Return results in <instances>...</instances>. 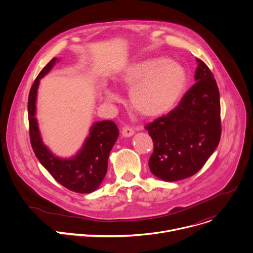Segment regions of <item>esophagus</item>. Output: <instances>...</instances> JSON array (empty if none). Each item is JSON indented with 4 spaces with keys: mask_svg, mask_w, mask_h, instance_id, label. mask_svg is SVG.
<instances>
[{
    "mask_svg": "<svg viewBox=\"0 0 253 253\" xmlns=\"http://www.w3.org/2000/svg\"><path fill=\"white\" fill-rule=\"evenodd\" d=\"M121 132H122V135H123L124 137H130V136H132V135L134 134L133 128H131V127H129V126L123 127Z\"/></svg>",
    "mask_w": 253,
    "mask_h": 253,
    "instance_id": "obj_1",
    "label": "esophagus"
}]
</instances>
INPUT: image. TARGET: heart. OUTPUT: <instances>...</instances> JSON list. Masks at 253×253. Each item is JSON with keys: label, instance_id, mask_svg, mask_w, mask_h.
Segmentation results:
<instances>
[{"label": "heart", "instance_id": "b5f03b06", "mask_svg": "<svg viewBox=\"0 0 253 253\" xmlns=\"http://www.w3.org/2000/svg\"><path fill=\"white\" fill-rule=\"evenodd\" d=\"M130 87L129 99L133 109L145 117L160 116L171 110L181 97L186 84L184 67L165 58H152L128 66L121 76ZM106 100L114 102L118 96L106 90Z\"/></svg>", "mask_w": 253, "mask_h": 253}]
</instances>
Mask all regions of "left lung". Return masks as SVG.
I'll list each match as a JSON object with an SVG mask.
<instances>
[{
  "mask_svg": "<svg viewBox=\"0 0 253 253\" xmlns=\"http://www.w3.org/2000/svg\"><path fill=\"white\" fill-rule=\"evenodd\" d=\"M196 62V83L172 111L145 126L154 144L150 171L164 181L197 173L220 141L219 90L207 65Z\"/></svg>",
  "mask_w": 253,
  "mask_h": 253,
  "instance_id": "left-lung-1",
  "label": "left lung"
}]
</instances>
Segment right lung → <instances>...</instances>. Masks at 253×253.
<instances>
[{"instance_id":"obj_1","label":"right lung","mask_w":253,"mask_h":253,"mask_svg":"<svg viewBox=\"0 0 253 253\" xmlns=\"http://www.w3.org/2000/svg\"><path fill=\"white\" fill-rule=\"evenodd\" d=\"M58 61L53 58L35 79L28 98L29 132L31 145L36 157L49 171L58 183L77 193H90L96 190L107 172L108 157L118 138L119 130L111 120L96 122L92 125L89 137L81 151L71 159L54 156L44 145L40 136L36 113V97L40 79L44 77Z\"/></svg>"}]
</instances>
